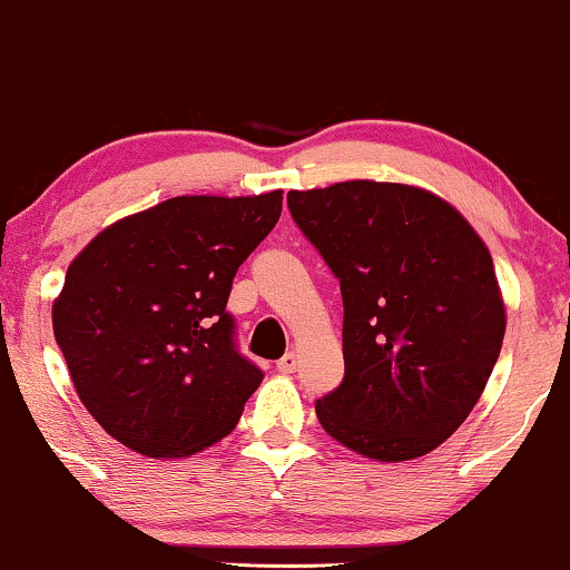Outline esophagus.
<instances>
[{"instance_id":"esophagus-1","label":"esophagus","mask_w":570,"mask_h":570,"mask_svg":"<svg viewBox=\"0 0 570 570\" xmlns=\"http://www.w3.org/2000/svg\"><path fill=\"white\" fill-rule=\"evenodd\" d=\"M277 368L283 371V373H295V368H298V355H295L293 350H291V353H285V355L277 361Z\"/></svg>"}]
</instances>
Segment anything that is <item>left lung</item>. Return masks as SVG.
<instances>
[{"label": "left lung", "mask_w": 570, "mask_h": 570, "mask_svg": "<svg viewBox=\"0 0 570 570\" xmlns=\"http://www.w3.org/2000/svg\"><path fill=\"white\" fill-rule=\"evenodd\" d=\"M340 279L345 379L316 402L326 433L407 462L464 423L501 353L505 306L485 240L439 194L357 181L287 191Z\"/></svg>", "instance_id": "left-lung-1"}]
</instances>
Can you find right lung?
<instances>
[{
    "instance_id": "add662e5",
    "label": "right lung",
    "mask_w": 570,
    "mask_h": 570,
    "mask_svg": "<svg viewBox=\"0 0 570 570\" xmlns=\"http://www.w3.org/2000/svg\"><path fill=\"white\" fill-rule=\"evenodd\" d=\"M283 213V191L174 197L108 225L69 264L51 308L77 396L150 459L213 446L264 373L236 350L233 277Z\"/></svg>"
}]
</instances>
